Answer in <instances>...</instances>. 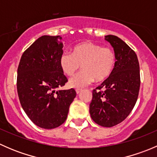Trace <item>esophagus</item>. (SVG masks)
I'll return each mask as SVG.
<instances>
[{
  "instance_id": "1",
  "label": "esophagus",
  "mask_w": 157,
  "mask_h": 157,
  "mask_svg": "<svg viewBox=\"0 0 157 157\" xmlns=\"http://www.w3.org/2000/svg\"><path fill=\"white\" fill-rule=\"evenodd\" d=\"M82 89H76V93H77V94H79V93H80V92H82Z\"/></svg>"
}]
</instances>
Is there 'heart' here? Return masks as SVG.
Returning <instances> with one entry per match:
<instances>
[{"instance_id":"b5f03b06","label":"heart","mask_w":157,"mask_h":157,"mask_svg":"<svg viewBox=\"0 0 157 157\" xmlns=\"http://www.w3.org/2000/svg\"><path fill=\"white\" fill-rule=\"evenodd\" d=\"M115 52L110 47L83 42L73 48L72 54H61L59 64L69 77L74 76L82 66L83 71L69 81L70 86L81 89L91 84L94 80L102 81L108 78L115 67Z\"/></svg>"}]
</instances>
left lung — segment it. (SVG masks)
Segmentation results:
<instances>
[{
	"label": "left lung",
	"mask_w": 157,
	"mask_h": 157,
	"mask_svg": "<svg viewBox=\"0 0 157 157\" xmlns=\"http://www.w3.org/2000/svg\"><path fill=\"white\" fill-rule=\"evenodd\" d=\"M115 51V67L100 86L93 90L90 105L92 119L102 127L119 124L129 115L137 100L140 66L136 53L118 37L105 36Z\"/></svg>",
	"instance_id": "obj_1"
}]
</instances>
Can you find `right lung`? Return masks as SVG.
Masks as SVG:
<instances>
[{
	"instance_id": "1",
	"label": "right lung",
	"mask_w": 157,
	"mask_h": 157,
	"mask_svg": "<svg viewBox=\"0 0 157 157\" xmlns=\"http://www.w3.org/2000/svg\"><path fill=\"white\" fill-rule=\"evenodd\" d=\"M62 38L43 36L23 52L17 69L19 99L29 119L39 127L52 129L66 121L74 89L58 90L67 78L59 64Z\"/></svg>"
}]
</instances>
